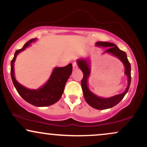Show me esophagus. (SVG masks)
Masks as SVG:
<instances>
[{
	"instance_id": "esophagus-1",
	"label": "esophagus",
	"mask_w": 147,
	"mask_h": 147,
	"mask_svg": "<svg viewBox=\"0 0 147 147\" xmlns=\"http://www.w3.org/2000/svg\"><path fill=\"white\" fill-rule=\"evenodd\" d=\"M72 67H73L74 70H76V69H77V68H78V66H77V61H74L73 63H72Z\"/></svg>"
}]
</instances>
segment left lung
<instances>
[{"mask_svg":"<svg viewBox=\"0 0 147 147\" xmlns=\"http://www.w3.org/2000/svg\"><path fill=\"white\" fill-rule=\"evenodd\" d=\"M96 45L108 48L104 51V53H110L111 55H114L115 57H117L124 64V67H125L124 73L128 77V86L124 92L113 96V97H109V98H102V97H97L95 94L92 93L88 87V77L90 73V68L88 61L84 59L77 60L79 68L82 70L84 74L83 79L81 82V84H82V88L84 92V98H85L88 104L94 109H97V110H104V109H110V108H112L117 105L118 103L124 98L126 92L129 90L131 80V64H130L129 60H128L126 52L119 50L117 45L114 44V43H109V42L99 41L96 43Z\"/></svg>","mask_w":147,"mask_h":147,"instance_id":"1","label":"left lung"}]
</instances>
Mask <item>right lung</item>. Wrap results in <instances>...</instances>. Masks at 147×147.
I'll use <instances>...</instances> for the list:
<instances>
[{"label":"right lung","mask_w":147,"mask_h":147,"mask_svg":"<svg viewBox=\"0 0 147 147\" xmlns=\"http://www.w3.org/2000/svg\"><path fill=\"white\" fill-rule=\"evenodd\" d=\"M36 38L30 40L20 50H16L11 61V77L14 87L21 97L30 104L36 106H48L59 100L64 90L65 84L72 73V65L69 63L65 67H57L54 69L47 83L38 90H30L20 84L14 77V63L16 56L24 50Z\"/></svg>","instance_id":"add662e5"}]
</instances>
